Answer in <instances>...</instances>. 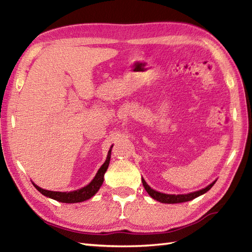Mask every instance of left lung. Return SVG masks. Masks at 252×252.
<instances>
[{
    "instance_id": "1",
    "label": "left lung",
    "mask_w": 252,
    "mask_h": 252,
    "mask_svg": "<svg viewBox=\"0 0 252 252\" xmlns=\"http://www.w3.org/2000/svg\"><path fill=\"white\" fill-rule=\"evenodd\" d=\"M143 182V186L144 189H146V191L148 192V195L151 196L152 198H154L155 200L160 201V202H163V203H180V202H185V201H189L195 199L196 197L200 196L202 194H205L209 189H211V187L215 185L216 181L212 182L210 185H208L205 189H202L200 190H197L194 192H189V194H184V195H169V194H163V192H159L157 190H155L153 189H151L147 185V183L145 182V180L142 179Z\"/></svg>"
}]
</instances>
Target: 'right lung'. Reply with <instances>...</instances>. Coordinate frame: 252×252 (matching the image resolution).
Segmentation results:
<instances>
[{
  "label": "right lung",
  "instance_id": "right-lung-1",
  "mask_svg": "<svg viewBox=\"0 0 252 252\" xmlns=\"http://www.w3.org/2000/svg\"><path fill=\"white\" fill-rule=\"evenodd\" d=\"M111 148H112V146L109 149L108 155H107L106 161L99 168V170L97 171V173H96V175H95V178L92 180V182H91L89 185L82 187V189H77V190H72V191L62 192V191H52V190L43 189L37 185H35L34 183H33V185H34L35 189L41 192L42 195H44V196L49 197V198H52V199H55V200L60 201V202L74 203V202H81V201H84V200H88L98 191L99 187L101 186V184H103L104 174L107 171V169H108L109 161H110Z\"/></svg>",
  "mask_w": 252,
  "mask_h": 252
}]
</instances>
